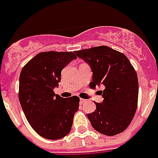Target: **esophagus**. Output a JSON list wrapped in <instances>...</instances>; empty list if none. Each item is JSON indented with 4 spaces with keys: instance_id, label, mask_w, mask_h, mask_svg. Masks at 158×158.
Wrapping results in <instances>:
<instances>
[{
    "instance_id": "1",
    "label": "esophagus",
    "mask_w": 158,
    "mask_h": 158,
    "mask_svg": "<svg viewBox=\"0 0 158 158\" xmlns=\"http://www.w3.org/2000/svg\"><path fill=\"white\" fill-rule=\"evenodd\" d=\"M85 102H86V99L80 98V103H84Z\"/></svg>"
}]
</instances>
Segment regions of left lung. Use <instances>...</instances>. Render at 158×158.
I'll use <instances>...</instances> for the list:
<instances>
[{"mask_svg": "<svg viewBox=\"0 0 158 158\" xmlns=\"http://www.w3.org/2000/svg\"><path fill=\"white\" fill-rule=\"evenodd\" d=\"M89 64L93 72L90 88L103 85V101L88 114L94 129L102 135L113 136L123 132L136 112L139 97L138 76L123 53L106 46L74 52Z\"/></svg>", "mask_w": 158, "mask_h": 158, "instance_id": "8db88e82", "label": "left lung"}]
</instances>
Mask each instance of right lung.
Listing matches in <instances>:
<instances>
[{"label": "right lung", "instance_id": "right-lung-1", "mask_svg": "<svg viewBox=\"0 0 158 158\" xmlns=\"http://www.w3.org/2000/svg\"><path fill=\"white\" fill-rule=\"evenodd\" d=\"M72 52H46L36 55L19 75V99L31 127L42 137L59 139L69 133L79 98L55 94L61 70L76 59Z\"/></svg>", "mask_w": 158, "mask_h": 158}]
</instances>
